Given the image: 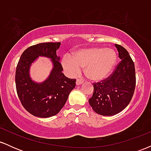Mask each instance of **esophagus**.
<instances>
[{
	"label": "esophagus",
	"instance_id": "34e87169",
	"mask_svg": "<svg viewBox=\"0 0 151 151\" xmlns=\"http://www.w3.org/2000/svg\"><path fill=\"white\" fill-rule=\"evenodd\" d=\"M76 84H77V85H80V84H83V80H81V79H77V81H76Z\"/></svg>",
	"mask_w": 151,
	"mask_h": 151
}]
</instances>
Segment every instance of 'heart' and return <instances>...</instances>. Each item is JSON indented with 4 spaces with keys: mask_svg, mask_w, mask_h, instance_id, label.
<instances>
[{
    "mask_svg": "<svg viewBox=\"0 0 151 151\" xmlns=\"http://www.w3.org/2000/svg\"><path fill=\"white\" fill-rule=\"evenodd\" d=\"M117 60L115 50L99 47L85 48L76 51L72 58H62V65L71 76L77 74L80 69L89 79L100 81L106 78L113 70Z\"/></svg>",
    "mask_w": 151,
    "mask_h": 151,
    "instance_id": "b5f03b06",
    "label": "heart"
}]
</instances>
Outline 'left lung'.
<instances>
[{"mask_svg":"<svg viewBox=\"0 0 151 151\" xmlns=\"http://www.w3.org/2000/svg\"><path fill=\"white\" fill-rule=\"evenodd\" d=\"M121 61L109 77L93 83V93L89 104L102 116L117 114L129 104L136 87L135 66L124 47L115 44Z\"/></svg>","mask_w":151,"mask_h":151,"instance_id":"left-lung-1","label":"left lung"}]
</instances>
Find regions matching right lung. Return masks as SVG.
Segmentation results:
<instances>
[{
  "instance_id": "1",
  "label": "right lung",
  "mask_w": 151,
  "mask_h": 151,
  "mask_svg": "<svg viewBox=\"0 0 151 151\" xmlns=\"http://www.w3.org/2000/svg\"><path fill=\"white\" fill-rule=\"evenodd\" d=\"M60 44L44 42L29 47L22 52L17 65V93L25 110L35 116L48 118L58 114L75 87L76 79L67 78L62 73L63 68L56 52ZM39 56L51 58L53 63L50 76L42 83L32 81L29 73L31 64Z\"/></svg>"
}]
</instances>
